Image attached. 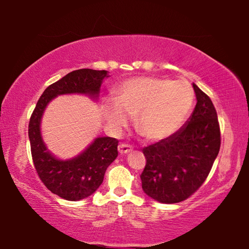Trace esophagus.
Masks as SVG:
<instances>
[{"label": "esophagus", "mask_w": 249, "mask_h": 249, "mask_svg": "<svg viewBox=\"0 0 249 249\" xmlns=\"http://www.w3.org/2000/svg\"><path fill=\"white\" fill-rule=\"evenodd\" d=\"M133 150V147L130 146L129 144H124V142H122V144L119 145V153L121 155H125V154H128L130 151Z\"/></svg>", "instance_id": "esophagus-1"}]
</instances>
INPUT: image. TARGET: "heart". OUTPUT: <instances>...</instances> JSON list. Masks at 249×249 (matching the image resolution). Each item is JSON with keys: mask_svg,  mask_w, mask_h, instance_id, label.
Instances as JSON below:
<instances>
[{"mask_svg": "<svg viewBox=\"0 0 249 249\" xmlns=\"http://www.w3.org/2000/svg\"><path fill=\"white\" fill-rule=\"evenodd\" d=\"M195 102V91L185 81L160 78H137L125 81L116 101L104 105L108 124L120 129L135 116L138 132L149 141L171 136L182 125Z\"/></svg>", "mask_w": 249, "mask_h": 249, "instance_id": "1", "label": "heart"}]
</instances>
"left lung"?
I'll return each instance as SVG.
<instances>
[{
    "label": "left lung",
    "instance_id": "1",
    "mask_svg": "<svg viewBox=\"0 0 249 249\" xmlns=\"http://www.w3.org/2000/svg\"><path fill=\"white\" fill-rule=\"evenodd\" d=\"M196 105L187 124L171 136L142 148L141 175L147 196L161 203L187 200L204 183L221 147V130L212 101L193 83Z\"/></svg>",
    "mask_w": 249,
    "mask_h": 249
}]
</instances>
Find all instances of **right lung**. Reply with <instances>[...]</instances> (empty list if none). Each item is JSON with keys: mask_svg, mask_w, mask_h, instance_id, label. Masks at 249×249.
Listing matches in <instances>:
<instances>
[{"mask_svg": "<svg viewBox=\"0 0 249 249\" xmlns=\"http://www.w3.org/2000/svg\"><path fill=\"white\" fill-rule=\"evenodd\" d=\"M105 70L79 69L71 71L44 91L32 113L28 124L32 158L37 175L46 188L62 199L78 201L91 196L103 182L107 167L119 155V141L112 137H99L81 155L62 161L46 148L40 135V119L46 105L54 96L67 93L99 94Z\"/></svg>", "mask_w": 249, "mask_h": 249, "instance_id": "right-lung-1", "label": "right lung"}]
</instances>
